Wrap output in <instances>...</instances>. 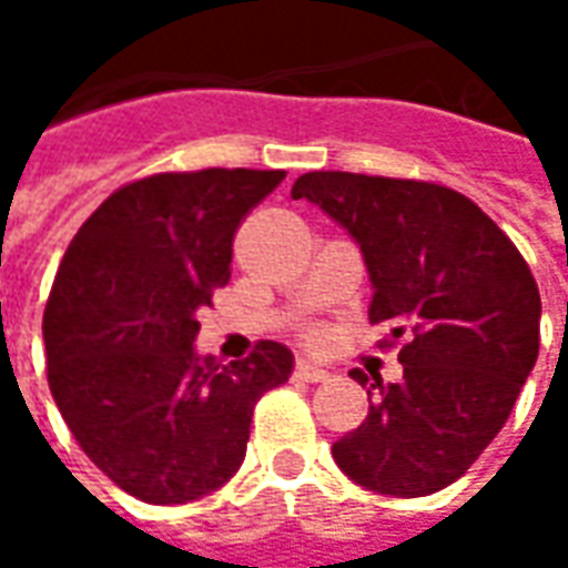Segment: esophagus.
<instances>
[{
  "label": "esophagus",
  "instance_id": "1",
  "mask_svg": "<svg viewBox=\"0 0 568 568\" xmlns=\"http://www.w3.org/2000/svg\"><path fill=\"white\" fill-rule=\"evenodd\" d=\"M295 378L307 381V384H316V381L328 378V368L316 366L311 359H301V363H295Z\"/></svg>",
  "mask_w": 568,
  "mask_h": 568
}]
</instances>
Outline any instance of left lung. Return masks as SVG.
<instances>
[{"label":"left lung","mask_w":568,"mask_h":568,"mask_svg":"<svg viewBox=\"0 0 568 568\" xmlns=\"http://www.w3.org/2000/svg\"><path fill=\"white\" fill-rule=\"evenodd\" d=\"M351 233L366 261L368 320L387 323L403 378L366 390V422L332 446L363 489L422 498L464 477L505 427L538 359L541 295L479 205L439 184L307 172L292 187ZM353 381L366 387L359 368Z\"/></svg>","instance_id":"8db88e82"}]
</instances>
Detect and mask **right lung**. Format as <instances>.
I'll return each instance as SVG.
<instances>
[{
    "label": "right lung",
    "mask_w": 568,
    "mask_h": 568,
    "mask_svg": "<svg viewBox=\"0 0 568 568\" xmlns=\"http://www.w3.org/2000/svg\"><path fill=\"white\" fill-rule=\"evenodd\" d=\"M285 172H165L106 196L51 285L49 387L77 443L146 505L221 489L245 458L252 412L288 381L292 351L261 341L217 363L196 313L230 283L233 233Z\"/></svg>",
    "instance_id": "1"
}]
</instances>
